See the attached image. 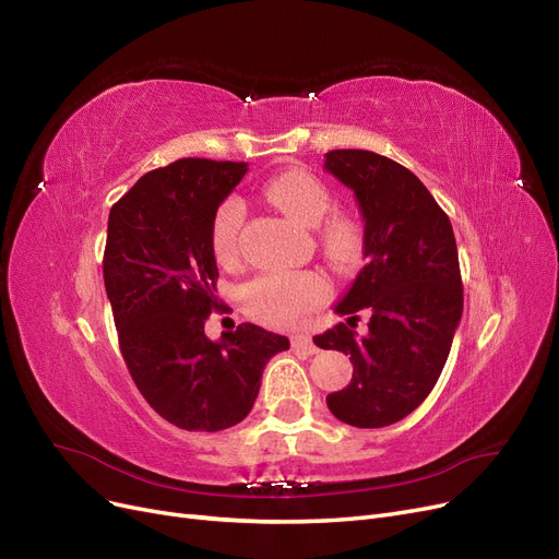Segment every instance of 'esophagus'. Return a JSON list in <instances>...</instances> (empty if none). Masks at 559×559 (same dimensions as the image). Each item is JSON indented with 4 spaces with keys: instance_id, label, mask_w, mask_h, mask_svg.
Wrapping results in <instances>:
<instances>
[{
    "instance_id": "obj_1",
    "label": "esophagus",
    "mask_w": 559,
    "mask_h": 559,
    "mask_svg": "<svg viewBox=\"0 0 559 559\" xmlns=\"http://www.w3.org/2000/svg\"><path fill=\"white\" fill-rule=\"evenodd\" d=\"M293 347L297 352H304V354H318V345L312 343V337L308 333H295L293 335Z\"/></svg>"
}]
</instances>
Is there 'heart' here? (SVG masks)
I'll return each mask as SVG.
<instances>
[{
	"label": "heart",
	"instance_id": "heart-1",
	"mask_svg": "<svg viewBox=\"0 0 559 559\" xmlns=\"http://www.w3.org/2000/svg\"><path fill=\"white\" fill-rule=\"evenodd\" d=\"M264 197L289 219L312 228L329 214L333 199L326 185L301 168L285 171L264 185ZM247 205L237 197L219 203L210 228L214 258L233 264L239 258V233ZM322 249L337 266H347L360 251L358 226L347 216H331L320 230ZM329 297V281L318 272H266L245 287V308L258 322L270 326H295Z\"/></svg>",
	"mask_w": 559,
	"mask_h": 559
}]
</instances>
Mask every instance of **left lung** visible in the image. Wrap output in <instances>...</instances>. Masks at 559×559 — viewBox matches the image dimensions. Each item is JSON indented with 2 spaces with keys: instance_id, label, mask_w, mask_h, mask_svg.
I'll use <instances>...</instances> for the list:
<instances>
[{
  "instance_id": "left-lung-1",
  "label": "left lung",
  "mask_w": 559,
  "mask_h": 559,
  "mask_svg": "<svg viewBox=\"0 0 559 559\" xmlns=\"http://www.w3.org/2000/svg\"><path fill=\"white\" fill-rule=\"evenodd\" d=\"M324 171L349 187L362 216L366 264L335 304L366 336L340 322L312 343L349 354L347 388L326 397L354 427H388L418 408L439 381L464 312L456 241L448 214L402 164L370 151H331Z\"/></svg>"
}]
</instances>
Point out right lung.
<instances>
[{
	"mask_svg": "<svg viewBox=\"0 0 559 559\" xmlns=\"http://www.w3.org/2000/svg\"><path fill=\"white\" fill-rule=\"evenodd\" d=\"M247 162L187 157L145 174L114 203L103 260L120 354L157 414L187 431H222L249 416L262 370L285 335L239 324L205 335L216 308L212 216Z\"/></svg>",
	"mask_w": 559,
	"mask_h": 559,
	"instance_id": "right-lung-1",
	"label": "right lung"
}]
</instances>
